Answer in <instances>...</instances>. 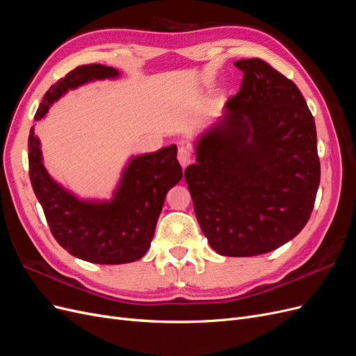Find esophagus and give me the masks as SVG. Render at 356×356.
<instances>
[{"label": "esophagus", "instance_id": "esophagus-1", "mask_svg": "<svg viewBox=\"0 0 356 356\" xmlns=\"http://www.w3.org/2000/svg\"><path fill=\"white\" fill-rule=\"evenodd\" d=\"M178 161L182 168H187L191 163L193 154H191V149L188 147H181L178 149Z\"/></svg>", "mask_w": 356, "mask_h": 356}]
</instances>
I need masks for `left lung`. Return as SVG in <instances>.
Listing matches in <instances>:
<instances>
[{"mask_svg":"<svg viewBox=\"0 0 356 356\" xmlns=\"http://www.w3.org/2000/svg\"><path fill=\"white\" fill-rule=\"evenodd\" d=\"M238 95L196 145L184 178L215 252H270L303 230L321 179L314 115L297 86L267 62L236 60Z\"/></svg>","mask_w":356,"mask_h":356,"instance_id":"1","label":"left lung"}]
</instances>
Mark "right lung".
I'll return each mask as SVG.
<instances>
[{"label": "right lung", "mask_w": 356, "mask_h": 356, "mask_svg": "<svg viewBox=\"0 0 356 356\" xmlns=\"http://www.w3.org/2000/svg\"><path fill=\"white\" fill-rule=\"evenodd\" d=\"M117 75V70L99 63L77 67L47 90L34 118L44 117L51 104L70 89ZM28 149L32 188L53 238L63 250L96 264L132 263L148 251L166 193L182 178L177 145L131 159L110 202L80 200L53 181L42 165L32 127Z\"/></svg>", "instance_id": "right-lung-1"}]
</instances>
